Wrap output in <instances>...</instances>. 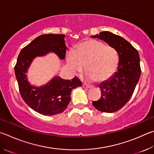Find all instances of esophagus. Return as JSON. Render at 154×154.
<instances>
[{
  "instance_id": "1",
  "label": "esophagus",
  "mask_w": 154,
  "mask_h": 154,
  "mask_svg": "<svg viewBox=\"0 0 154 154\" xmlns=\"http://www.w3.org/2000/svg\"><path fill=\"white\" fill-rule=\"evenodd\" d=\"M82 87H83V88H85V89H88V88H90V86L88 85H87V84H85V83H83Z\"/></svg>"
}]
</instances>
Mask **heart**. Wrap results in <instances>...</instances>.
Masks as SVG:
<instances>
[{
	"mask_svg": "<svg viewBox=\"0 0 154 154\" xmlns=\"http://www.w3.org/2000/svg\"><path fill=\"white\" fill-rule=\"evenodd\" d=\"M66 63L73 73L81 72L85 66L87 79L103 82L115 73L119 56L114 47L106 46L98 40L88 39L78 44L74 51L67 53Z\"/></svg>",
	"mask_w": 154,
	"mask_h": 154,
	"instance_id": "b5f03b06",
	"label": "heart"
}]
</instances>
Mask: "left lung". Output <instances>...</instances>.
Here are the masks:
<instances>
[{
    "label": "left lung",
    "instance_id": "obj_1",
    "mask_svg": "<svg viewBox=\"0 0 154 154\" xmlns=\"http://www.w3.org/2000/svg\"><path fill=\"white\" fill-rule=\"evenodd\" d=\"M91 38L104 40L118 52L119 63L116 72L98 85L101 97L92 104L97 110L112 113L119 110L132 96L141 75L139 53L123 38L110 32H102Z\"/></svg>",
    "mask_w": 154,
    "mask_h": 154
}]
</instances>
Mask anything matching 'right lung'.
<instances>
[{
    "mask_svg": "<svg viewBox=\"0 0 154 154\" xmlns=\"http://www.w3.org/2000/svg\"><path fill=\"white\" fill-rule=\"evenodd\" d=\"M65 35H41L21 50L15 66L19 92L24 102L31 108L43 115L52 116L63 112L71 102L72 89L82 83L77 77L71 80L56 76L46 85L36 87L27 81L26 73L35 57L54 52L60 59H65L66 46Z\"/></svg>",
    "mask_w": 154,
    "mask_h": 154,
    "instance_id": "obj_1",
    "label": "right lung"
}]
</instances>
